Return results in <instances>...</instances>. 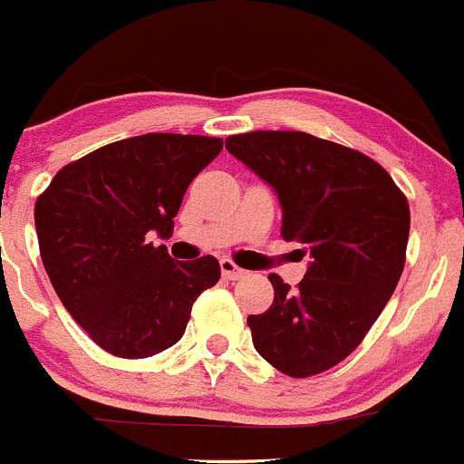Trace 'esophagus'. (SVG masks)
<instances>
[{
	"mask_svg": "<svg viewBox=\"0 0 464 464\" xmlns=\"http://www.w3.org/2000/svg\"><path fill=\"white\" fill-rule=\"evenodd\" d=\"M221 272H223V279L227 281H238L246 276V270L238 267L232 259H221Z\"/></svg>",
	"mask_w": 464,
	"mask_h": 464,
	"instance_id": "34e87169",
	"label": "esophagus"
}]
</instances>
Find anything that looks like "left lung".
I'll return each instance as SVG.
<instances>
[{
	"mask_svg": "<svg viewBox=\"0 0 464 464\" xmlns=\"http://www.w3.org/2000/svg\"><path fill=\"white\" fill-rule=\"evenodd\" d=\"M226 147L272 185L281 237L310 255L295 290L270 275L275 302L247 317L256 353L290 377L324 373L360 346L402 276L407 197L380 162L304 131L238 133Z\"/></svg>",
	"mask_w": 464,
	"mask_h": 464,
	"instance_id": "left-lung-1",
	"label": "left lung"
}]
</instances>
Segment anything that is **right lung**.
Wrapping results in <instances>:
<instances>
[{
	"instance_id": "add662e5",
	"label": "right lung",
	"mask_w": 464,
	"mask_h": 464,
	"mask_svg": "<svg viewBox=\"0 0 464 464\" xmlns=\"http://www.w3.org/2000/svg\"><path fill=\"white\" fill-rule=\"evenodd\" d=\"M221 138L145 133L62 167L35 203L42 264L71 317L107 353L142 360L183 337L221 276L214 256L176 264L150 243L174 232L189 183Z\"/></svg>"
}]
</instances>
